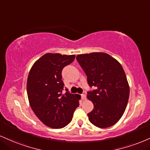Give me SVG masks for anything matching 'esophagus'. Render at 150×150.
I'll use <instances>...</instances> for the list:
<instances>
[{"label":"esophagus","mask_w":150,"mask_h":150,"mask_svg":"<svg viewBox=\"0 0 150 150\" xmlns=\"http://www.w3.org/2000/svg\"><path fill=\"white\" fill-rule=\"evenodd\" d=\"M81 97H82V99L83 100H86V96L85 94H82V95H81Z\"/></svg>","instance_id":"34e87169"}]
</instances>
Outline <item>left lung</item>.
Wrapping results in <instances>:
<instances>
[{
  "label": "left lung",
  "instance_id": "obj_1",
  "mask_svg": "<svg viewBox=\"0 0 150 150\" xmlns=\"http://www.w3.org/2000/svg\"><path fill=\"white\" fill-rule=\"evenodd\" d=\"M77 61L85 72L90 86L87 98L94 108L88 114L91 124L98 128L113 126L123 115L130 89L125 72L117 59L104 52L78 54Z\"/></svg>",
  "mask_w": 150,
  "mask_h": 150
}]
</instances>
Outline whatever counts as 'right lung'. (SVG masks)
I'll use <instances>...</instances> for the list:
<instances>
[{
  "instance_id": "right-lung-1",
  "label": "right lung",
  "mask_w": 150,
  "mask_h": 150,
  "mask_svg": "<svg viewBox=\"0 0 150 150\" xmlns=\"http://www.w3.org/2000/svg\"><path fill=\"white\" fill-rule=\"evenodd\" d=\"M75 55L47 53L34 63L27 79V95L31 109L47 127L61 129L71 122L81 96L63 92V68Z\"/></svg>"
}]
</instances>
